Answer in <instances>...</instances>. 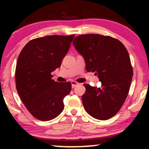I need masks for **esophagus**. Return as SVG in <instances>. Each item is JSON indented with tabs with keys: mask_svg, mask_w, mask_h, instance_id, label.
<instances>
[{
	"mask_svg": "<svg viewBox=\"0 0 149 149\" xmlns=\"http://www.w3.org/2000/svg\"><path fill=\"white\" fill-rule=\"evenodd\" d=\"M71 84H72V88H74V87H75L77 86V85H79V83H77V82H76V81H72V82H71Z\"/></svg>",
	"mask_w": 149,
	"mask_h": 149,
	"instance_id": "34e87169",
	"label": "esophagus"
}]
</instances>
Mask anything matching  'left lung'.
I'll return each instance as SVG.
<instances>
[{"label":"left lung","instance_id":"obj_1","mask_svg":"<svg viewBox=\"0 0 149 149\" xmlns=\"http://www.w3.org/2000/svg\"><path fill=\"white\" fill-rule=\"evenodd\" d=\"M73 45L84 58L87 72H95L102 83L101 87L84 83L85 111L99 120L113 117L125 101L133 76L127 49L119 40L95 34L77 36Z\"/></svg>","mask_w":149,"mask_h":149}]
</instances>
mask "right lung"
<instances>
[{
  "instance_id": "add662e5",
  "label": "right lung",
  "mask_w": 149,
  "mask_h": 149,
  "mask_svg": "<svg viewBox=\"0 0 149 149\" xmlns=\"http://www.w3.org/2000/svg\"><path fill=\"white\" fill-rule=\"evenodd\" d=\"M74 34L50 35L34 38L20 52L15 68L16 89L30 114L40 121H49L64 110L63 99L71 91L70 82L52 79L60 67Z\"/></svg>"
}]
</instances>
